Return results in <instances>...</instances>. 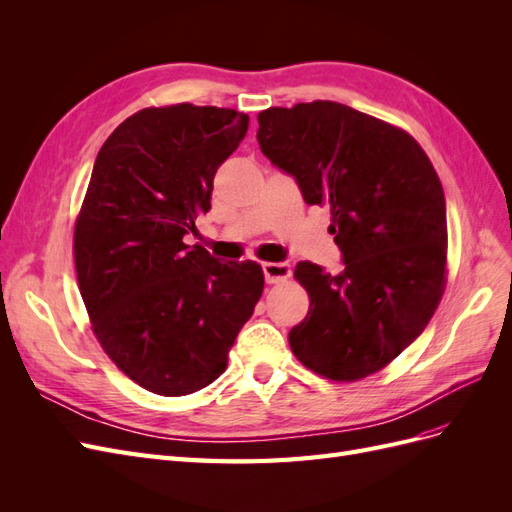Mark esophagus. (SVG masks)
Returning <instances> with one entry per match:
<instances>
[{
    "label": "esophagus",
    "mask_w": 512,
    "mask_h": 512,
    "mask_svg": "<svg viewBox=\"0 0 512 512\" xmlns=\"http://www.w3.org/2000/svg\"><path fill=\"white\" fill-rule=\"evenodd\" d=\"M262 271H265L267 284H280L288 280L292 267L290 262H265V265H262Z\"/></svg>",
    "instance_id": "1"
}]
</instances>
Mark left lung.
Returning a JSON list of instances; mask_svg holds the SVG:
<instances>
[{
    "label": "left lung",
    "instance_id": "left-lung-1",
    "mask_svg": "<svg viewBox=\"0 0 512 512\" xmlns=\"http://www.w3.org/2000/svg\"><path fill=\"white\" fill-rule=\"evenodd\" d=\"M260 151L294 177L307 205L331 207L344 271L303 260L305 320L288 333L316 374L354 382L423 333L446 284V203L427 153L391 123L316 100L258 115Z\"/></svg>",
    "mask_w": 512,
    "mask_h": 512
}]
</instances>
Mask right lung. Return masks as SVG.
<instances>
[{"label":"right lung","instance_id":"add662e5","mask_svg":"<svg viewBox=\"0 0 512 512\" xmlns=\"http://www.w3.org/2000/svg\"><path fill=\"white\" fill-rule=\"evenodd\" d=\"M247 126L232 108L151 106L98 151L74 226L76 277L104 352L156 395L220 378L265 288L258 262H220L183 243Z\"/></svg>","mask_w":512,"mask_h":512}]
</instances>
